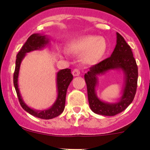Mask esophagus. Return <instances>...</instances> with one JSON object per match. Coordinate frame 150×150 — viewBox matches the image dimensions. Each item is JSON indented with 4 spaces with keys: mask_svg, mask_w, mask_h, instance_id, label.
<instances>
[{
    "mask_svg": "<svg viewBox=\"0 0 150 150\" xmlns=\"http://www.w3.org/2000/svg\"><path fill=\"white\" fill-rule=\"evenodd\" d=\"M80 74H81V72H80V70L78 69H75L72 71V75H73V76H78Z\"/></svg>",
    "mask_w": 150,
    "mask_h": 150,
    "instance_id": "1",
    "label": "esophagus"
}]
</instances>
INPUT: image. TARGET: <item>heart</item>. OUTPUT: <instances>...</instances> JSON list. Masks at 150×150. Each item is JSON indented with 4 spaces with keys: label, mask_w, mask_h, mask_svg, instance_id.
Masks as SVG:
<instances>
[{
    "label": "heart",
    "mask_w": 150,
    "mask_h": 150,
    "mask_svg": "<svg viewBox=\"0 0 150 150\" xmlns=\"http://www.w3.org/2000/svg\"><path fill=\"white\" fill-rule=\"evenodd\" d=\"M68 50L75 54H81L84 64L93 65L102 60L107 51V43L104 38L87 35L72 40L68 44ZM66 54L65 51H64Z\"/></svg>",
    "instance_id": "1"
}]
</instances>
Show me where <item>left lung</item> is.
I'll return each instance as SVG.
<instances>
[{"instance_id":"8db88e82","label":"left lung","mask_w":150,"mask_h":150,"mask_svg":"<svg viewBox=\"0 0 150 150\" xmlns=\"http://www.w3.org/2000/svg\"><path fill=\"white\" fill-rule=\"evenodd\" d=\"M117 40L114 51L109 58L91 67L84 78L87 86L88 99L90 108L101 115L114 116L125 110L133 102L138 81V67L131 47L121 35L116 33ZM110 70L122 71L124 86L120 98L115 103H107L100 100L96 93L98 76Z\"/></svg>"}]
</instances>
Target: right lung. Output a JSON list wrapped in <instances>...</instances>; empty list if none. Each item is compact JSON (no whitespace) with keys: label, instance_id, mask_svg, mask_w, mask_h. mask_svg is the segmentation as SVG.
<instances>
[{"label":"right lung","instance_id":"obj_1","mask_svg":"<svg viewBox=\"0 0 150 150\" xmlns=\"http://www.w3.org/2000/svg\"><path fill=\"white\" fill-rule=\"evenodd\" d=\"M49 43L50 38L46 35L40 34V33H34V34L31 35L16 55V67H15V71L13 73V85H14L16 94L19 98V103L22 108L25 111L28 112L29 114L36 117H38V118L45 119V120H49V119L57 117L64 111V107H65L67 91V88L69 83L73 79V76L71 73V69H64L57 72V99H56L54 103L51 106V107L46 109V110H35V109L30 107L25 103L20 93V91H19L18 78H19L21 63L26 54L31 51L43 49L48 46L49 45Z\"/></svg>","mask_w":150,"mask_h":150}]
</instances>
